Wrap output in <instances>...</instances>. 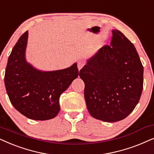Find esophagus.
I'll return each mask as SVG.
<instances>
[{
	"label": "esophagus",
	"instance_id": "1",
	"mask_svg": "<svg viewBox=\"0 0 154 154\" xmlns=\"http://www.w3.org/2000/svg\"><path fill=\"white\" fill-rule=\"evenodd\" d=\"M85 65V62L83 60H79L78 63H77V67H78V69L79 70H80V69L82 68V67L84 65Z\"/></svg>",
	"mask_w": 154,
	"mask_h": 154
}]
</instances>
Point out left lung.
I'll return each instance as SVG.
<instances>
[{"instance_id": "left-lung-1", "label": "left lung", "mask_w": 154, "mask_h": 154, "mask_svg": "<svg viewBox=\"0 0 154 154\" xmlns=\"http://www.w3.org/2000/svg\"><path fill=\"white\" fill-rule=\"evenodd\" d=\"M112 33L110 45L100 48L79 71L89 113L108 122L123 120L133 111L144 81V67L134 46L120 31Z\"/></svg>"}]
</instances>
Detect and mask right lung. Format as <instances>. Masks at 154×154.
Returning a JSON list of instances; mask_svg holds the SVG:
<instances>
[{
  "mask_svg": "<svg viewBox=\"0 0 154 154\" xmlns=\"http://www.w3.org/2000/svg\"><path fill=\"white\" fill-rule=\"evenodd\" d=\"M28 31L20 36L8 58L5 73L6 91L14 108L26 118L46 120L60 111L59 98L79 75L77 63L67 68L41 71L26 62Z\"/></svg>",
  "mask_w": 154,
  "mask_h": 154,
  "instance_id": "right-lung-1",
  "label": "right lung"
}]
</instances>
